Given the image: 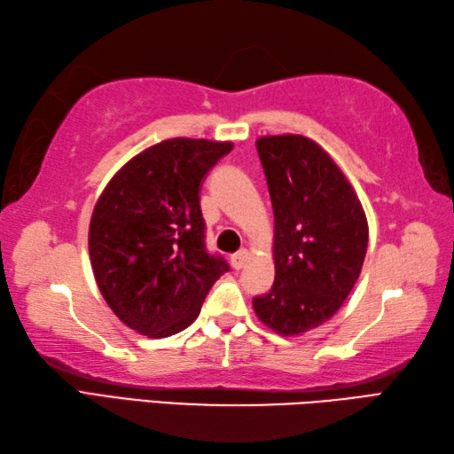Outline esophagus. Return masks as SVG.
I'll return each mask as SVG.
<instances>
[{
  "mask_svg": "<svg viewBox=\"0 0 454 454\" xmlns=\"http://www.w3.org/2000/svg\"><path fill=\"white\" fill-rule=\"evenodd\" d=\"M248 256H251V254H248V251H247V248H240V251H239V253H235L233 256H231V264H233V268H235V270H240V268H243V266L247 264V261H248Z\"/></svg>",
  "mask_w": 454,
  "mask_h": 454,
  "instance_id": "1",
  "label": "esophagus"
}]
</instances>
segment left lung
<instances>
[{
  "instance_id": "obj_1",
  "label": "left lung",
  "mask_w": 454,
  "mask_h": 454,
  "mask_svg": "<svg viewBox=\"0 0 454 454\" xmlns=\"http://www.w3.org/2000/svg\"><path fill=\"white\" fill-rule=\"evenodd\" d=\"M256 151L274 211L276 276L253 308L280 335H301L335 316L356 284L366 215L345 174L311 138L261 137Z\"/></svg>"
}]
</instances>
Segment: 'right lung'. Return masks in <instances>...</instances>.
Instances as JSON below:
<instances>
[{"label":"right lung","instance_id":"obj_1","mask_svg":"<svg viewBox=\"0 0 454 454\" xmlns=\"http://www.w3.org/2000/svg\"><path fill=\"white\" fill-rule=\"evenodd\" d=\"M233 143L176 137L133 156L90 221V261L98 288L127 327L170 337L200 316L229 264L206 248L200 186Z\"/></svg>","mask_w":454,"mask_h":454}]
</instances>
